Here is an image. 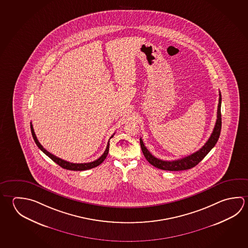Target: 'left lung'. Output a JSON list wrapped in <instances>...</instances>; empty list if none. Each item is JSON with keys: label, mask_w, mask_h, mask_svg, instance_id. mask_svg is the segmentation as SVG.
I'll list each match as a JSON object with an SVG mask.
<instances>
[{"label": "left lung", "mask_w": 248, "mask_h": 248, "mask_svg": "<svg viewBox=\"0 0 248 248\" xmlns=\"http://www.w3.org/2000/svg\"><path fill=\"white\" fill-rule=\"evenodd\" d=\"M221 94L219 92V99L217 105V121L214 126L213 133L209 138L207 142L204 143V146L200 149L198 152L192 153L191 155L185 156L183 158L174 161H164L156 158L152 155L151 152L148 151L147 148L144 146L143 140L140 139V145L145 156L146 160L151 165L155 166L158 169L165 170H184L191 169L200 163V161L204 158V156L208 154L209 152L214 147V145L218 140L220 130H221Z\"/></svg>", "instance_id": "left-lung-1"}]
</instances>
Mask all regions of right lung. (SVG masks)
Wrapping results in <instances>:
<instances>
[{
    "instance_id": "1",
    "label": "right lung",
    "mask_w": 248,
    "mask_h": 248,
    "mask_svg": "<svg viewBox=\"0 0 248 248\" xmlns=\"http://www.w3.org/2000/svg\"><path fill=\"white\" fill-rule=\"evenodd\" d=\"M31 133H32V136H33V139L35 140V143H36V145L38 146L40 150L44 152V153H45L49 158H51L55 163H57V165H60L61 167H62L63 169L70 170H85L92 169V168L96 167V166H98L100 164H102V163L105 161V158H106L108 153H109V141L108 142V143H107V147L105 149L104 154H103L99 158H97L96 160L93 161V162H90V163H83V164L70 163V162H68V161L63 160V159H62L60 157H57V156H55V155H53L50 152H48L47 150H45V149L43 147V145L39 143L38 139H37L36 136H35V131H34L33 125H32L31 123ZM111 138H113V135L110 137V139H111Z\"/></svg>"
}]
</instances>
